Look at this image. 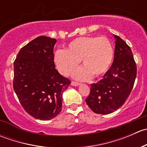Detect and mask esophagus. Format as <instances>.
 <instances>
[{
    "mask_svg": "<svg viewBox=\"0 0 147 147\" xmlns=\"http://www.w3.org/2000/svg\"><path fill=\"white\" fill-rule=\"evenodd\" d=\"M71 84H72V86H75V87H78V86L80 85V83L76 82H71Z\"/></svg>",
    "mask_w": 147,
    "mask_h": 147,
    "instance_id": "34e87169",
    "label": "esophagus"
}]
</instances>
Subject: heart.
Returning a JSON list of instances; mask_svg holds the SVG:
<instances>
[{
	"mask_svg": "<svg viewBox=\"0 0 147 147\" xmlns=\"http://www.w3.org/2000/svg\"><path fill=\"white\" fill-rule=\"evenodd\" d=\"M114 50L106 37H80L69 42L66 50L59 49L54 54V62L59 72L68 75L82 62L84 67L73 74V78L87 80L92 76L105 75L112 63Z\"/></svg>",
	"mask_w": 147,
	"mask_h": 147,
	"instance_id": "heart-1",
	"label": "heart"
}]
</instances>
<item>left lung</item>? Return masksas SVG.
Instances as JSON below:
<instances>
[{
	"label": "left lung",
	"instance_id": "left-lung-1",
	"mask_svg": "<svg viewBox=\"0 0 147 147\" xmlns=\"http://www.w3.org/2000/svg\"><path fill=\"white\" fill-rule=\"evenodd\" d=\"M114 60L103 79L91 84L90 95L85 100L94 112L108 115L124 103L131 92L137 76V66L131 48L122 39L114 35Z\"/></svg>",
	"mask_w": 147,
	"mask_h": 147
}]
</instances>
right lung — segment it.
I'll use <instances>...</instances> for the list:
<instances>
[{
  "label": "right lung",
  "instance_id": "add662e5",
  "mask_svg": "<svg viewBox=\"0 0 147 147\" xmlns=\"http://www.w3.org/2000/svg\"><path fill=\"white\" fill-rule=\"evenodd\" d=\"M56 42L55 38L38 37L20 49L13 64L15 92L35 119L50 120L60 113L63 94L71 83L55 69Z\"/></svg>",
  "mask_w": 147,
  "mask_h": 147
}]
</instances>
